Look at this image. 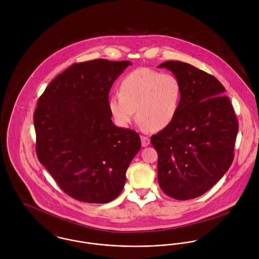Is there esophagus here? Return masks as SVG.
<instances>
[{
  "label": "esophagus",
  "mask_w": 259,
  "mask_h": 259,
  "mask_svg": "<svg viewBox=\"0 0 259 259\" xmlns=\"http://www.w3.org/2000/svg\"><path fill=\"white\" fill-rule=\"evenodd\" d=\"M141 140H142V146H143L144 148L148 147V145L150 144V140L148 139V137L142 136V137H141Z\"/></svg>",
  "instance_id": "obj_1"
}]
</instances>
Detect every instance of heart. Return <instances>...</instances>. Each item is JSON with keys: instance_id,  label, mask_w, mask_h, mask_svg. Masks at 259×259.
<instances>
[{"instance_id": "obj_1", "label": "heart", "mask_w": 259, "mask_h": 259, "mask_svg": "<svg viewBox=\"0 0 259 259\" xmlns=\"http://www.w3.org/2000/svg\"><path fill=\"white\" fill-rule=\"evenodd\" d=\"M119 90L109 101L111 116L118 125H128L136 110L138 120L153 132L168 127L178 116L183 84L175 74L141 68L121 79Z\"/></svg>"}]
</instances>
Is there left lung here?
I'll return each instance as SVG.
<instances>
[{
    "label": "left lung",
    "mask_w": 259,
    "mask_h": 259,
    "mask_svg": "<svg viewBox=\"0 0 259 259\" xmlns=\"http://www.w3.org/2000/svg\"><path fill=\"white\" fill-rule=\"evenodd\" d=\"M165 68L183 84V100L175 121L150 139L157 151V181L162 191L192 199L215 185L233 161L238 122L225 89L211 74L183 63Z\"/></svg>",
    "instance_id": "8db88e82"
}]
</instances>
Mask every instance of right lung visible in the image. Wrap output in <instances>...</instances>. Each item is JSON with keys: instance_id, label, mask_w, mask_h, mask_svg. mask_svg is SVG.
Segmentation results:
<instances>
[{"instance_id": "obj_1", "label": "right lung", "mask_w": 259, "mask_h": 259, "mask_svg": "<svg viewBox=\"0 0 259 259\" xmlns=\"http://www.w3.org/2000/svg\"><path fill=\"white\" fill-rule=\"evenodd\" d=\"M132 63L98 59L57 75L34 113L39 162L71 197L107 203L121 192L125 171L141 149L136 131L111 120L109 94Z\"/></svg>"}]
</instances>
